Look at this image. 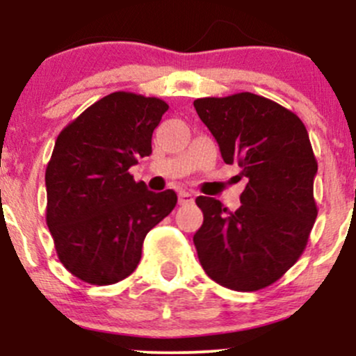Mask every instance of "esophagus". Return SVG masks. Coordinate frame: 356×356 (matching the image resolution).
Here are the masks:
<instances>
[{"instance_id":"1","label":"esophagus","mask_w":356,"mask_h":356,"mask_svg":"<svg viewBox=\"0 0 356 356\" xmlns=\"http://www.w3.org/2000/svg\"><path fill=\"white\" fill-rule=\"evenodd\" d=\"M192 202H194V195H192L191 192H186V191L179 192V204H181V206H186V204H192Z\"/></svg>"}]
</instances>
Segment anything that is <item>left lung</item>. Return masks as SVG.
Wrapping results in <instances>:
<instances>
[{"label": "left lung", "mask_w": 356, "mask_h": 356, "mask_svg": "<svg viewBox=\"0 0 356 356\" xmlns=\"http://www.w3.org/2000/svg\"><path fill=\"white\" fill-rule=\"evenodd\" d=\"M194 107L224 162L248 179L234 212L218 199H195L204 214L194 234L199 261L224 288L257 291L280 280L308 244L318 216L312 142L296 113L254 93L206 97Z\"/></svg>", "instance_id": "8db88e82"}]
</instances>
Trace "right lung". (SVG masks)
<instances>
[{"instance_id": "add662e5", "label": "right lung", "mask_w": 356, "mask_h": 356, "mask_svg": "<svg viewBox=\"0 0 356 356\" xmlns=\"http://www.w3.org/2000/svg\"><path fill=\"white\" fill-rule=\"evenodd\" d=\"M169 105L113 92L81 112L55 142L44 172L47 224L73 276L107 286L136 271L147 232L172 212L177 194L147 191L129 172L152 154V134Z\"/></svg>"}]
</instances>
